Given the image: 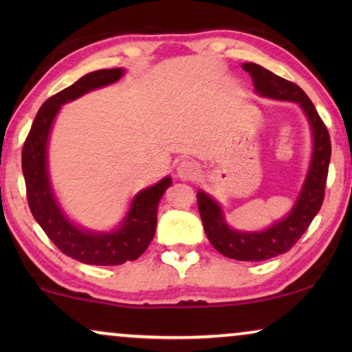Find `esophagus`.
Masks as SVG:
<instances>
[{"instance_id": "esophagus-1", "label": "esophagus", "mask_w": 352, "mask_h": 352, "mask_svg": "<svg viewBox=\"0 0 352 352\" xmlns=\"http://www.w3.org/2000/svg\"><path fill=\"white\" fill-rule=\"evenodd\" d=\"M199 171H200L199 163H197L195 160H190V158L182 160L179 165H177V176L184 181L195 179V177L199 176Z\"/></svg>"}]
</instances>
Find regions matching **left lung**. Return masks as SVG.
<instances>
[{
	"instance_id": "8db88e82",
	"label": "left lung",
	"mask_w": 352,
	"mask_h": 352,
	"mask_svg": "<svg viewBox=\"0 0 352 352\" xmlns=\"http://www.w3.org/2000/svg\"><path fill=\"white\" fill-rule=\"evenodd\" d=\"M243 70L252 75L254 91L259 96L271 99L298 102L305 110L312 129V158L306 181L302 184L295 206L285 218L277 221L271 228L261 232H243L234 230L226 223L223 210L218 201L211 199L204 190L197 192L200 218L205 234L211 245L224 256L237 261H264V259L287 253L301 235L306 232L314 216L319 213L325 197L327 175H329L331 142L327 126L317 113L314 104L300 86L282 76H277L264 67L248 62Z\"/></svg>"
}]
</instances>
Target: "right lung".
<instances>
[{
	"label": "right lung",
	"mask_w": 352,
	"mask_h": 352,
	"mask_svg": "<svg viewBox=\"0 0 352 352\" xmlns=\"http://www.w3.org/2000/svg\"><path fill=\"white\" fill-rule=\"evenodd\" d=\"M123 74V69L91 72L69 88L51 96L38 110L22 148V171L33 218L62 253L94 266H118L134 261L146 252L155 235L158 201L171 186V177H163L155 186L139 192L122 224L112 232L81 229L67 218L52 194L47 175V138L62 104L112 85L122 78Z\"/></svg>",
	"instance_id": "obj_1"
}]
</instances>
